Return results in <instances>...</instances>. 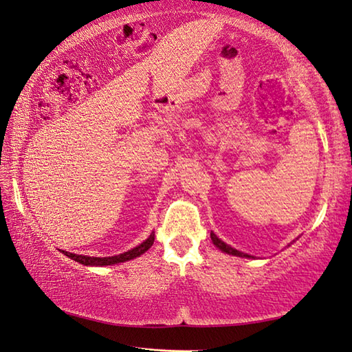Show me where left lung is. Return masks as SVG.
Returning <instances> with one entry per match:
<instances>
[{
    "instance_id": "1",
    "label": "left lung",
    "mask_w": 352,
    "mask_h": 352,
    "mask_svg": "<svg viewBox=\"0 0 352 352\" xmlns=\"http://www.w3.org/2000/svg\"><path fill=\"white\" fill-rule=\"evenodd\" d=\"M210 237H212V242L218 246V248L222 251V252H227V254H231V256H237V257H250L248 254H243V252H241V251H237V250H234V248H231L230 245H227V243H223L221 239L216 236L214 233H210Z\"/></svg>"
}]
</instances>
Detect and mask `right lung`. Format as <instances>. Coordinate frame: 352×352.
Masks as SVG:
<instances>
[{
  "mask_svg": "<svg viewBox=\"0 0 352 352\" xmlns=\"http://www.w3.org/2000/svg\"><path fill=\"white\" fill-rule=\"evenodd\" d=\"M154 243V233L149 236L145 242H142L136 248H133L126 252L119 254V256H111V257H87V256H78V254H72L68 251H62L65 256H68L69 258L78 261L81 265H86V266H107V265H116V263H124L126 260H133L142 254L146 252L149 248H151V245Z\"/></svg>",
  "mask_w": 352,
  "mask_h": 352,
  "instance_id": "1",
  "label": "right lung"
}]
</instances>
